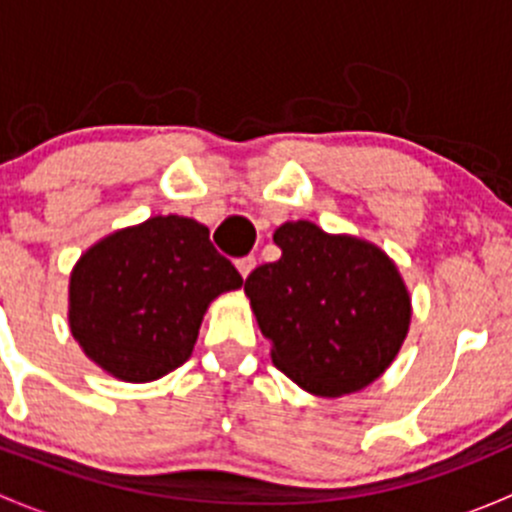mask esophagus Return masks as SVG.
<instances>
[{
    "label": "esophagus",
    "mask_w": 512,
    "mask_h": 512,
    "mask_svg": "<svg viewBox=\"0 0 512 512\" xmlns=\"http://www.w3.org/2000/svg\"><path fill=\"white\" fill-rule=\"evenodd\" d=\"M255 265H257V260L252 255H247V257H240V260L235 262V267H237V272H240L242 277H247L250 275L252 270H255Z\"/></svg>",
    "instance_id": "obj_1"
}]
</instances>
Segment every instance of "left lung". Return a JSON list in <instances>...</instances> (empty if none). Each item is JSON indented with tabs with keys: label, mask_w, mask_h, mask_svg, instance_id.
<instances>
[{
	"label": "left lung",
	"mask_w": 512,
	"mask_h": 512,
	"mask_svg": "<svg viewBox=\"0 0 512 512\" xmlns=\"http://www.w3.org/2000/svg\"><path fill=\"white\" fill-rule=\"evenodd\" d=\"M275 245L280 260L245 280L272 364L309 394L332 399L379 379L411 322L409 289L389 255L309 220L277 227Z\"/></svg>",
	"instance_id": "obj_1"
}]
</instances>
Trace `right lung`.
<instances>
[{
  "instance_id": "1",
  "label": "right lung",
  "mask_w": 512,
  "mask_h": 512,
  "mask_svg": "<svg viewBox=\"0 0 512 512\" xmlns=\"http://www.w3.org/2000/svg\"><path fill=\"white\" fill-rule=\"evenodd\" d=\"M237 287L240 272L215 250L208 227L158 215L81 255L69 282V327L111 376L156 381L188 361L208 304Z\"/></svg>"
}]
</instances>
